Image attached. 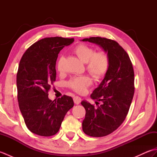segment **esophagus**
Masks as SVG:
<instances>
[{
    "label": "esophagus",
    "mask_w": 157,
    "mask_h": 157,
    "mask_svg": "<svg viewBox=\"0 0 157 157\" xmlns=\"http://www.w3.org/2000/svg\"><path fill=\"white\" fill-rule=\"evenodd\" d=\"M82 101V98L80 97H79V96H75L74 98H73V101H74L75 104L76 105H79V103L81 102Z\"/></svg>",
    "instance_id": "34e87169"
}]
</instances>
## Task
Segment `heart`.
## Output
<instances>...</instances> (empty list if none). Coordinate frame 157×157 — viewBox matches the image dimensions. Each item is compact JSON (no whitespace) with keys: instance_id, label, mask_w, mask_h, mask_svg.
Returning <instances> with one entry per match:
<instances>
[{"instance_id":"b5f03b06","label":"heart","mask_w":157,"mask_h":157,"mask_svg":"<svg viewBox=\"0 0 157 157\" xmlns=\"http://www.w3.org/2000/svg\"><path fill=\"white\" fill-rule=\"evenodd\" d=\"M73 52L86 64V69L90 74L96 79L104 77L107 73L110 65V59L107 53L105 51L95 52L91 46L85 44L77 45L73 49ZM65 59L61 56L56 63L57 71H63V64ZM92 79L88 75L73 77L68 82L69 87L75 92L83 94L89 86L92 84Z\"/></svg>"}]
</instances>
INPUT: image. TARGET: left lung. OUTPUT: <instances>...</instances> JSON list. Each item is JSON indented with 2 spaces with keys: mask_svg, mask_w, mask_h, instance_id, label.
<instances>
[{
  "mask_svg": "<svg viewBox=\"0 0 157 157\" xmlns=\"http://www.w3.org/2000/svg\"><path fill=\"white\" fill-rule=\"evenodd\" d=\"M82 41L101 46L110 59L107 73L90 96L102 104L95 108L86 101L81 102L86 109L83 132L92 137H102L117 129L128 115L134 94V69L128 53L116 41L101 37Z\"/></svg>",
  "mask_w": 157,
  "mask_h": 157,
  "instance_id": "1",
  "label": "left lung"
}]
</instances>
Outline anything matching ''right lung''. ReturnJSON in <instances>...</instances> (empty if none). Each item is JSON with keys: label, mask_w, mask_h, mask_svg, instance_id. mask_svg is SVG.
<instances>
[{"label": "right lung", "mask_w": 157, "mask_h": 157, "mask_svg": "<svg viewBox=\"0 0 157 157\" xmlns=\"http://www.w3.org/2000/svg\"><path fill=\"white\" fill-rule=\"evenodd\" d=\"M73 38L51 37L35 42L23 54L17 73L19 109L29 131L41 136L59 132L66 113L74 102L64 95L52 101L48 92L56 80V61L59 52Z\"/></svg>", "instance_id": "1"}]
</instances>
